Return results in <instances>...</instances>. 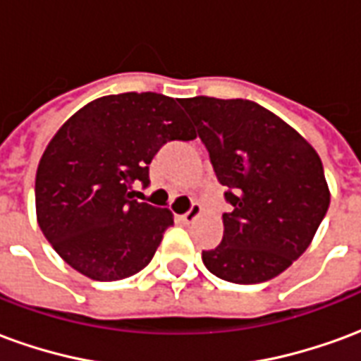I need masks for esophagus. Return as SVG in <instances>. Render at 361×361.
Masks as SVG:
<instances>
[{"label":"esophagus","mask_w":361,"mask_h":361,"mask_svg":"<svg viewBox=\"0 0 361 361\" xmlns=\"http://www.w3.org/2000/svg\"><path fill=\"white\" fill-rule=\"evenodd\" d=\"M201 212H203L201 204L193 203V204H191V209H189L185 214H181V220H183L185 224H189V222H193L195 219H199V216H201Z\"/></svg>","instance_id":"esophagus-1"}]
</instances>
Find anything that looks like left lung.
Masks as SVG:
<instances>
[{
  "mask_svg": "<svg viewBox=\"0 0 361 361\" xmlns=\"http://www.w3.org/2000/svg\"><path fill=\"white\" fill-rule=\"evenodd\" d=\"M180 104L232 204L222 242L203 251L204 267L235 284L279 276L310 247L331 203L321 158L257 102L195 96Z\"/></svg>",
  "mask_w": 361,
  "mask_h": 361,
  "instance_id": "obj_1",
  "label": "left lung"
}]
</instances>
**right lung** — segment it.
<instances>
[{
  "label": "right lung",
  "instance_id": "obj_1",
  "mask_svg": "<svg viewBox=\"0 0 361 361\" xmlns=\"http://www.w3.org/2000/svg\"><path fill=\"white\" fill-rule=\"evenodd\" d=\"M178 102L157 92L102 96L48 142L36 170V219L75 271L111 282L154 257L173 214L135 201L133 185H149V164L162 145L197 137Z\"/></svg>",
  "mask_w": 361,
  "mask_h": 361
}]
</instances>
